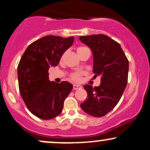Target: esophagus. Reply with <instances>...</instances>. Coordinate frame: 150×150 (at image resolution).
Here are the masks:
<instances>
[{"label": "esophagus", "instance_id": "34e87169", "mask_svg": "<svg viewBox=\"0 0 150 150\" xmlns=\"http://www.w3.org/2000/svg\"><path fill=\"white\" fill-rule=\"evenodd\" d=\"M80 88H82V86H80V85H73V90H76V89H80Z\"/></svg>", "mask_w": 150, "mask_h": 150}]
</instances>
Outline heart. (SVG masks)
Instances as JSON below:
<instances>
[{
	"instance_id": "b5f03b06",
	"label": "heart",
	"mask_w": 150,
	"mask_h": 150,
	"mask_svg": "<svg viewBox=\"0 0 150 150\" xmlns=\"http://www.w3.org/2000/svg\"><path fill=\"white\" fill-rule=\"evenodd\" d=\"M87 47H85V46H79V47L77 48V54H80L83 51H85V49H87ZM84 73L82 71H75L74 73H71L70 75V79H71L73 81H75V82H80L81 80V77H82V75H83Z\"/></svg>"
}]
</instances>
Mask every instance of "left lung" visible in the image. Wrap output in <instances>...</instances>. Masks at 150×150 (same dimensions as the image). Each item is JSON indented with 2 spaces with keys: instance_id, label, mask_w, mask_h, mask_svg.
I'll list each match as a JSON object with an SVG mask.
<instances>
[{
  "instance_id": "left-lung-1",
  "label": "left lung",
  "mask_w": 150,
  "mask_h": 150,
  "mask_svg": "<svg viewBox=\"0 0 150 150\" xmlns=\"http://www.w3.org/2000/svg\"><path fill=\"white\" fill-rule=\"evenodd\" d=\"M80 39L93 53L94 77H101L98 87L84 85L87 98L80 106L90 116L102 117L116 106L124 92L128 82V60L120 44L107 35L81 36Z\"/></svg>"
}]
</instances>
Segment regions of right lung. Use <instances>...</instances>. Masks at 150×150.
Wrapping results in <instances>:
<instances>
[{
	"mask_svg": "<svg viewBox=\"0 0 150 150\" xmlns=\"http://www.w3.org/2000/svg\"><path fill=\"white\" fill-rule=\"evenodd\" d=\"M73 41V37L46 36L29 45L20 59L18 66L20 94L29 111L38 118L50 120L58 116L73 89L67 81L51 82L49 69L59 63Z\"/></svg>",
	"mask_w": 150,
	"mask_h": 150,
	"instance_id": "obj_1",
	"label": "right lung"
}]
</instances>
